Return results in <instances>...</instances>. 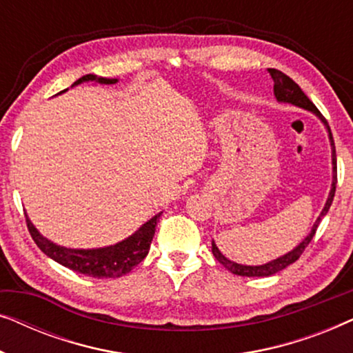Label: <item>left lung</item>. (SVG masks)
I'll return each instance as SVG.
<instances>
[{"label":"left lung","instance_id":"left-lung-1","mask_svg":"<svg viewBox=\"0 0 353 353\" xmlns=\"http://www.w3.org/2000/svg\"><path fill=\"white\" fill-rule=\"evenodd\" d=\"M270 75H272V79L274 81L273 85V91H274V98H276L278 103H286V104H292V105H297V108H302L305 110H310L316 115L318 119L321 120L323 125H325L326 130H327V137H330V143H331V157H332V185H331V191H330V196H327L326 199V204L323 207L320 216H318L315 223L312 226V231L307 234V238L302 241V243H299V245H296L292 250H289L288 254L281 255V257L272 260V262H267L263 265H241V263H236L233 260L226 259L223 254L220 252L219 248H216V244L212 241V252H214L215 259L219 260V262L223 265L226 270H230L233 274H239V276H272V274L281 272L289 265L296 262V260L301 257L303 250L308 244H310V241L313 239V236H315V231L318 228V225H320V221L323 216L327 214V210H330V207L332 204V199H334V192H336V183H337V167H336V148H334V139H332V133H331V128L330 125H327L326 119L323 117L320 110L315 108V104L312 103L310 99L307 98V94L303 93L301 90V86H299L296 81L292 79H289L286 74H283L281 70H276V69H268Z\"/></svg>","mask_w":353,"mask_h":353}]
</instances>
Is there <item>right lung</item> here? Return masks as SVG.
Instances as JSON below:
<instances>
[{
    "mask_svg": "<svg viewBox=\"0 0 353 353\" xmlns=\"http://www.w3.org/2000/svg\"><path fill=\"white\" fill-rule=\"evenodd\" d=\"M85 81L114 85L119 80L88 74L77 80L72 86L85 83ZM64 91H61V93H64ZM161 214L154 215L151 220H148L146 223L139 226L132 236L120 241V243L98 249H70L64 248V245H57L56 243H52V241L40 234V231L33 226L27 215L26 219L28 231H30L35 244L41 249V252H45L54 262L61 263L62 267H67L69 270H74L77 273L86 274V276L91 278H120L132 272L148 255Z\"/></svg>",
    "mask_w": 353,
    "mask_h": 353,
    "instance_id": "obj_1",
    "label": "right lung"
}]
</instances>
